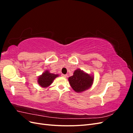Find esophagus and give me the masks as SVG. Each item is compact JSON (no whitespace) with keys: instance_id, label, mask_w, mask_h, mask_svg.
Wrapping results in <instances>:
<instances>
[{"instance_id":"1","label":"esophagus","mask_w":133,"mask_h":133,"mask_svg":"<svg viewBox=\"0 0 133 133\" xmlns=\"http://www.w3.org/2000/svg\"><path fill=\"white\" fill-rule=\"evenodd\" d=\"M61 76H62V77H63V78H66L67 77V75H65V74H62L61 75Z\"/></svg>"}]
</instances>
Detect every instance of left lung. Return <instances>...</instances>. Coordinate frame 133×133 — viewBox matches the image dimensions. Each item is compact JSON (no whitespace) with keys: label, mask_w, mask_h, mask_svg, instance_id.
I'll return each instance as SVG.
<instances>
[{"label":"left lung","mask_w":133,"mask_h":133,"mask_svg":"<svg viewBox=\"0 0 133 133\" xmlns=\"http://www.w3.org/2000/svg\"><path fill=\"white\" fill-rule=\"evenodd\" d=\"M71 87L76 92H82L91 87L94 76L80 69L74 71L73 75L68 78Z\"/></svg>","instance_id":"8db88e82"}]
</instances>
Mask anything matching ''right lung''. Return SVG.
<instances>
[{
	"label": "right lung",
	"instance_id": "right-lung-1",
	"mask_svg": "<svg viewBox=\"0 0 133 133\" xmlns=\"http://www.w3.org/2000/svg\"><path fill=\"white\" fill-rule=\"evenodd\" d=\"M59 76L58 74L50 73L49 70H45L44 73L38 76V83L43 88H47L53 83L54 80Z\"/></svg>",
	"mask_w": 133,
	"mask_h": 133
}]
</instances>
